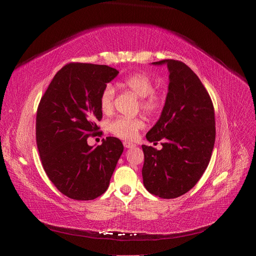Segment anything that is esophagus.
Masks as SVG:
<instances>
[{
  "instance_id": "obj_1",
  "label": "esophagus",
  "mask_w": 256,
  "mask_h": 256,
  "mask_svg": "<svg viewBox=\"0 0 256 256\" xmlns=\"http://www.w3.org/2000/svg\"><path fill=\"white\" fill-rule=\"evenodd\" d=\"M124 146H125L126 148H132V147L136 146V144L132 143V142H130V141H125V142H124Z\"/></svg>"
}]
</instances>
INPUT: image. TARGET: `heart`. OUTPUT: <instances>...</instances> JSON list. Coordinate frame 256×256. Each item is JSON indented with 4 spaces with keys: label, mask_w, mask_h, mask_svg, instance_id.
Returning a JSON list of instances; mask_svg holds the SVG:
<instances>
[{
    "label": "heart",
    "mask_w": 256,
    "mask_h": 256,
    "mask_svg": "<svg viewBox=\"0 0 256 256\" xmlns=\"http://www.w3.org/2000/svg\"><path fill=\"white\" fill-rule=\"evenodd\" d=\"M122 84L134 95L140 97L141 109L146 113H156L164 106V95L154 90V81L152 76L143 72H136L127 76ZM115 88L112 84H106L100 95V108L104 113L113 110ZM144 127L143 120L138 118H125L120 116L109 124V130L116 136L122 138H134L138 130Z\"/></svg>",
    "instance_id": "1"
}]
</instances>
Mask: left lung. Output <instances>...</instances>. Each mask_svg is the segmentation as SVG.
I'll list each match as a JSON object with an SVG mask.
<instances>
[{"label": "left lung", "instance_id": "1", "mask_svg": "<svg viewBox=\"0 0 256 256\" xmlns=\"http://www.w3.org/2000/svg\"><path fill=\"white\" fill-rule=\"evenodd\" d=\"M168 88L166 104L147 141L164 138L162 148L142 145L143 184L162 198H175L192 189L212 158L216 138L214 111L210 97L198 76L182 62L164 60Z\"/></svg>", "mask_w": 256, "mask_h": 256}]
</instances>
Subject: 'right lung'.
Segmentation results:
<instances>
[{
    "label": "right lung",
    "mask_w": 256,
    "mask_h": 256,
    "mask_svg": "<svg viewBox=\"0 0 256 256\" xmlns=\"http://www.w3.org/2000/svg\"><path fill=\"white\" fill-rule=\"evenodd\" d=\"M118 74L106 65L67 64L38 106L36 142L44 170L58 190L72 200H90L104 193L124 150L113 136L97 147L88 144L102 118V92Z\"/></svg>",
    "instance_id": "right-lung-1"
}]
</instances>
